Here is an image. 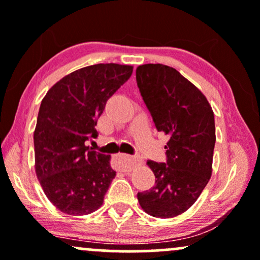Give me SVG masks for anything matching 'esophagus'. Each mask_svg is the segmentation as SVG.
Masks as SVG:
<instances>
[{"instance_id":"obj_1","label":"esophagus","mask_w":260,"mask_h":260,"mask_svg":"<svg viewBox=\"0 0 260 260\" xmlns=\"http://www.w3.org/2000/svg\"><path fill=\"white\" fill-rule=\"evenodd\" d=\"M142 162V159L138 156H129V155H120L118 156V169L123 172H129Z\"/></svg>"}]
</instances>
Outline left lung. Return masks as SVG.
Masks as SVG:
<instances>
[{
	"label": "left lung",
	"mask_w": 260,
	"mask_h": 260,
	"mask_svg": "<svg viewBox=\"0 0 260 260\" xmlns=\"http://www.w3.org/2000/svg\"><path fill=\"white\" fill-rule=\"evenodd\" d=\"M136 78L155 127L170 137L166 162H147L155 186L137 197L149 215L175 217L194 204L211 177L214 112L204 94L175 68L142 64Z\"/></svg>",
	"instance_id": "8db88e82"
}]
</instances>
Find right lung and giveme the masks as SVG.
Listing matches in <instances>:
<instances>
[{
  "label": "right lung",
  "mask_w": 260,
  "mask_h": 260,
  "mask_svg": "<svg viewBox=\"0 0 260 260\" xmlns=\"http://www.w3.org/2000/svg\"><path fill=\"white\" fill-rule=\"evenodd\" d=\"M133 67L99 63L67 74L41 101L34 131L35 172L47 199L68 215H86L104 203L116 171L110 155L86 145L107 100Z\"/></svg>",
  "instance_id": "add662e5"
}]
</instances>
